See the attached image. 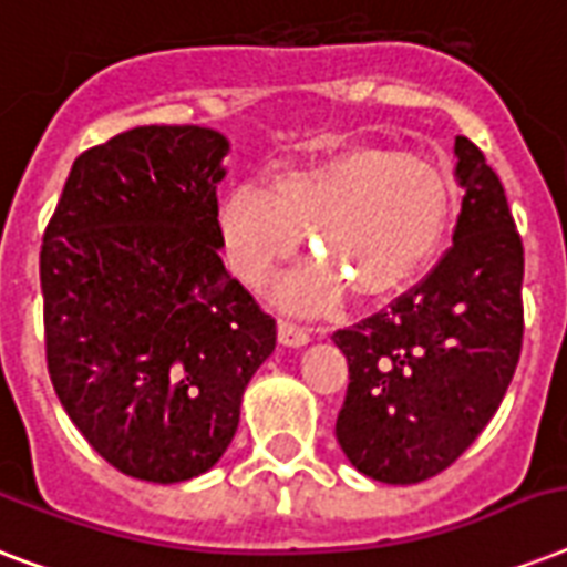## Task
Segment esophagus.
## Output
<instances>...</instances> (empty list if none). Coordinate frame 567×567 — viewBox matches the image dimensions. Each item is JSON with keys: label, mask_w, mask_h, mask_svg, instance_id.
<instances>
[{"label": "esophagus", "mask_w": 567, "mask_h": 567, "mask_svg": "<svg viewBox=\"0 0 567 567\" xmlns=\"http://www.w3.org/2000/svg\"><path fill=\"white\" fill-rule=\"evenodd\" d=\"M279 341L285 347H302L309 344V329L293 323V320H279Z\"/></svg>", "instance_id": "obj_1"}]
</instances>
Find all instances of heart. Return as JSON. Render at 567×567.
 Returning a JSON list of instances; mask_svg holds the SVG:
<instances>
[{
  "label": "heart",
  "mask_w": 567,
  "mask_h": 567,
  "mask_svg": "<svg viewBox=\"0 0 567 567\" xmlns=\"http://www.w3.org/2000/svg\"><path fill=\"white\" fill-rule=\"evenodd\" d=\"M450 217V182L439 164L382 146H350L323 162L276 173L265 190L238 185L223 196L217 226L231 270L265 285L300 249L306 267L279 282V300L323 311L341 297L396 291L439 247Z\"/></svg>",
  "instance_id": "heart-1"
}]
</instances>
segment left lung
Listing matches in <instances>:
<instances>
[{
	"label": "left lung",
	"mask_w": 567,
	"mask_h": 567,
	"mask_svg": "<svg viewBox=\"0 0 567 567\" xmlns=\"http://www.w3.org/2000/svg\"><path fill=\"white\" fill-rule=\"evenodd\" d=\"M462 196L441 261L332 341L350 364L336 435L355 471L388 485L423 483L492 421L524 341V244L485 155L456 137Z\"/></svg>",
	"instance_id": "obj_1"
}]
</instances>
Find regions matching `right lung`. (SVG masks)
<instances>
[{"instance_id": "1", "label": "right lung", "mask_w": 567, "mask_h": 567, "mask_svg": "<svg viewBox=\"0 0 567 567\" xmlns=\"http://www.w3.org/2000/svg\"><path fill=\"white\" fill-rule=\"evenodd\" d=\"M226 153L214 128H128L75 158L43 231L52 388L87 444L146 483L217 465L276 347V320L223 267Z\"/></svg>"}]
</instances>
